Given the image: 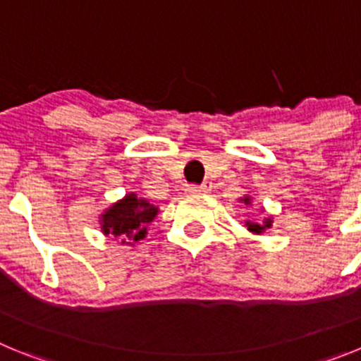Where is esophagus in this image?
<instances>
[{"label":"esophagus","instance_id":"34e87169","mask_svg":"<svg viewBox=\"0 0 361 361\" xmlns=\"http://www.w3.org/2000/svg\"><path fill=\"white\" fill-rule=\"evenodd\" d=\"M209 190H212V184L202 183L200 186H188L186 193H190V195H206V193H209Z\"/></svg>","mask_w":361,"mask_h":361}]
</instances>
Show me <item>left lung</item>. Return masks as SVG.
I'll list each match as a JSON object with an SVG mask.
<instances>
[{
  "label": "left lung",
  "mask_w": 361,
  "mask_h": 361,
  "mask_svg": "<svg viewBox=\"0 0 361 361\" xmlns=\"http://www.w3.org/2000/svg\"><path fill=\"white\" fill-rule=\"evenodd\" d=\"M240 202H244L245 206H251V197H242ZM271 226H273V216H264V220H260V222L245 220V228H247L250 233H253V235H262L267 229H271Z\"/></svg>",
  "instance_id": "1"
}]
</instances>
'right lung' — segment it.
I'll return each mask as SVG.
<instances>
[{
    "instance_id": "1",
    "label": "right lung",
    "mask_w": 361,
    "mask_h": 361,
    "mask_svg": "<svg viewBox=\"0 0 361 361\" xmlns=\"http://www.w3.org/2000/svg\"><path fill=\"white\" fill-rule=\"evenodd\" d=\"M159 208L130 191L99 216L104 237H114L121 245H133L148 235V226L157 216Z\"/></svg>"
}]
</instances>
